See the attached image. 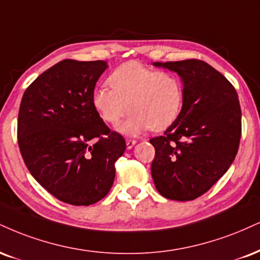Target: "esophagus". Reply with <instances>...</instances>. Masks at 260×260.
<instances>
[{
  "mask_svg": "<svg viewBox=\"0 0 260 260\" xmlns=\"http://www.w3.org/2000/svg\"><path fill=\"white\" fill-rule=\"evenodd\" d=\"M137 144V142L136 140H133V139H127L126 140V145H127V149H132L134 145H136Z\"/></svg>",
  "mask_w": 260,
  "mask_h": 260,
  "instance_id": "obj_1",
  "label": "esophagus"
}]
</instances>
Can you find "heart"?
Masks as SVG:
<instances>
[{"mask_svg": "<svg viewBox=\"0 0 260 260\" xmlns=\"http://www.w3.org/2000/svg\"><path fill=\"white\" fill-rule=\"evenodd\" d=\"M109 84L111 88L103 86L93 90L92 105L111 126L132 111L120 126V132L126 136H139L149 128L154 132L167 129L183 109L184 84L173 73L128 61L112 71Z\"/></svg>", "mask_w": 260, "mask_h": 260, "instance_id": "b5f03b06", "label": "heart"}]
</instances>
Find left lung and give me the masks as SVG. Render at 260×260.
<instances>
[{
	"label": "left lung",
	"mask_w": 260,
	"mask_h": 260,
	"mask_svg": "<svg viewBox=\"0 0 260 260\" xmlns=\"http://www.w3.org/2000/svg\"><path fill=\"white\" fill-rule=\"evenodd\" d=\"M174 71L184 84L183 109L155 148L151 176L166 199L191 201L224 176L241 138V108L234 86L199 59L152 62Z\"/></svg>",
	"instance_id": "8db88e82"
}]
</instances>
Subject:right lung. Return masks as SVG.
<instances>
[{
  "mask_svg": "<svg viewBox=\"0 0 260 260\" xmlns=\"http://www.w3.org/2000/svg\"><path fill=\"white\" fill-rule=\"evenodd\" d=\"M106 61L65 59L25 90L18 144L31 176L65 203L89 206L105 198L126 142L111 132L92 105Z\"/></svg>",
  "mask_w": 260,
  "mask_h": 260,
  "instance_id": "add662e5",
  "label": "right lung"
}]
</instances>
